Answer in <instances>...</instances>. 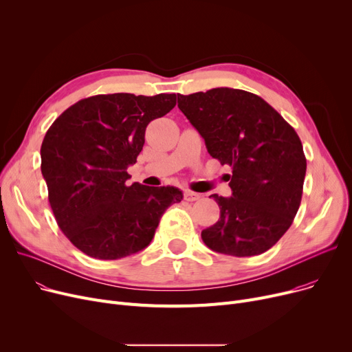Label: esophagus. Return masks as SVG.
I'll return each instance as SVG.
<instances>
[{"mask_svg":"<svg viewBox=\"0 0 352 352\" xmlns=\"http://www.w3.org/2000/svg\"><path fill=\"white\" fill-rule=\"evenodd\" d=\"M201 198V195L199 194H197V192H194V191H186L184 192V199L186 201H188V202H194V201H198Z\"/></svg>","mask_w":352,"mask_h":352,"instance_id":"esophagus-1","label":"esophagus"}]
</instances>
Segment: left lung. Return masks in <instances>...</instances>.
<instances>
[{
    "mask_svg": "<svg viewBox=\"0 0 352 352\" xmlns=\"http://www.w3.org/2000/svg\"><path fill=\"white\" fill-rule=\"evenodd\" d=\"M178 108L221 165H230L232 197L210 195L219 219L201 238L215 252L252 256L270 250L297 214L307 171L295 129L261 97L212 88L178 94Z\"/></svg>",
    "mask_w": 352,
    "mask_h": 352,
    "instance_id": "obj_1",
    "label": "left lung"
}]
</instances>
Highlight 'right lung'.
Masks as SVG:
<instances>
[{
    "label": "right lung",
    "instance_id": "right-lung-1",
    "mask_svg": "<svg viewBox=\"0 0 352 352\" xmlns=\"http://www.w3.org/2000/svg\"><path fill=\"white\" fill-rule=\"evenodd\" d=\"M175 94H101L52 122L41 145V173L60 230L84 254L118 260L150 245L165 210L182 199L175 187H146L126 173L145 128L175 107Z\"/></svg>",
    "mask_w": 352,
    "mask_h": 352
}]
</instances>
